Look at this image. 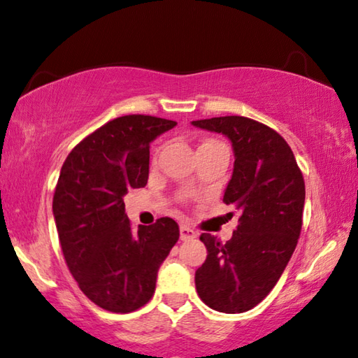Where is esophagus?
I'll return each instance as SVG.
<instances>
[{"mask_svg":"<svg viewBox=\"0 0 358 358\" xmlns=\"http://www.w3.org/2000/svg\"><path fill=\"white\" fill-rule=\"evenodd\" d=\"M196 237V232L188 226H180V239L182 241H192Z\"/></svg>","mask_w":358,"mask_h":358,"instance_id":"1","label":"esophagus"}]
</instances>
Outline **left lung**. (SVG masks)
<instances>
[{
	"label": "left lung",
	"instance_id": "obj_1",
	"mask_svg": "<svg viewBox=\"0 0 358 358\" xmlns=\"http://www.w3.org/2000/svg\"><path fill=\"white\" fill-rule=\"evenodd\" d=\"M227 137L234 169L224 203L241 213L231 241L201 234L208 257L194 273L199 298L219 313H245L268 294L287 268L303 224L304 180L278 132L244 116L193 121Z\"/></svg>",
	"mask_w": 358,
	"mask_h": 358
}]
</instances>
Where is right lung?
Here are the masks:
<instances>
[{"instance_id": "add662e5", "label": "right lung", "mask_w": 358, "mask_h": 358, "mask_svg": "<svg viewBox=\"0 0 358 358\" xmlns=\"http://www.w3.org/2000/svg\"><path fill=\"white\" fill-rule=\"evenodd\" d=\"M175 121L131 114L104 124L70 152L52 211L70 273L99 308L131 313L149 301L157 273L180 237L170 217L134 232L124 194L144 188L150 142Z\"/></svg>"}]
</instances>
